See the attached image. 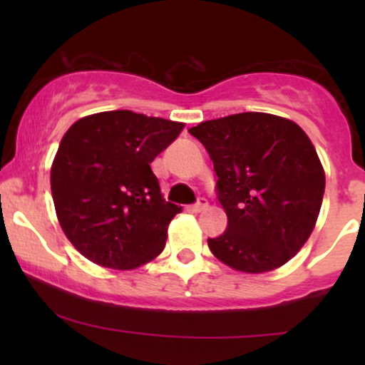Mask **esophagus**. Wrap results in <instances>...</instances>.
<instances>
[{
    "instance_id": "34e87169",
    "label": "esophagus",
    "mask_w": 365,
    "mask_h": 365,
    "mask_svg": "<svg viewBox=\"0 0 365 365\" xmlns=\"http://www.w3.org/2000/svg\"><path fill=\"white\" fill-rule=\"evenodd\" d=\"M206 207H207V200L204 199V197H199V200H197L194 206H190V209H192V211H194V212L202 211V209H206Z\"/></svg>"
}]
</instances>
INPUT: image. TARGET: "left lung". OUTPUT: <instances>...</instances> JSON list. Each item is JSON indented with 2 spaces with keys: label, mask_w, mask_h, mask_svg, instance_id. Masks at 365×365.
<instances>
[{
  "label": "left lung",
  "mask_w": 365,
  "mask_h": 365,
  "mask_svg": "<svg viewBox=\"0 0 365 365\" xmlns=\"http://www.w3.org/2000/svg\"><path fill=\"white\" fill-rule=\"evenodd\" d=\"M217 175L216 197L228 216L211 252L244 273L283 266L311 237L324 195V170L311 139L293 121L238 113L188 128Z\"/></svg>",
  "instance_id": "obj_1"
}]
</instances>
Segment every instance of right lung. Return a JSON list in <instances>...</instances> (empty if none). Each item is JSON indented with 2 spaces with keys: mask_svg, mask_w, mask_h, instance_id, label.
Masks as SVG:
<instances>
[{
  "mask_svg": "<svg viewBox=\"0 0 365 365\" xmlns=\"http://www.w3.org/2000/svg\"><path fill=\"white\" fill-rule=\"evenodd\" d=\"M183 123L127 110L75 121L51 166V192L66 238L89 261L133 269L163 252L170 221L150 163Z\"/></svg>",
  "mask_w": 365,
  "mask_h": 365,
  "instance_id": "obj_1",
  "label": "right lung"
}]
</instances>
